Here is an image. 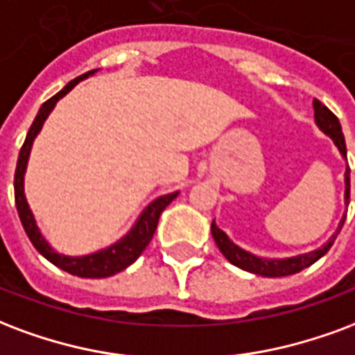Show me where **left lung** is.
<instances>
[{
    "mask_svg": "<svg viewBox=\"0 0 355 355\" xmlns=\"http://www.w3.org/2000/svg\"><path fill=\"white\" fill-rule=\"evenodd\" d=\"M314 105V120H316V124L320 130L324 131L325 135H329V137L335 141L337 144V148L340 150V154L346 157V143H345V135H343V128H340V122H338V118L333 114L327 107H325L322 101H318L314 99L312 101ZM345 180H346V191H345V199L346 205L350 203V167L346 169L345 173ZM346 214L340 220V224H338L337 233L333 235L327 243L322 246V248H318L314 252H309V254H301V256H295V258H286V259H265V258H258V256H254L250 252L243 250V248H239L237 244H233L227 239L224 231L220 230L214 222L211 224V231H212V237H214V243L218 244V248L220 252L224 254L225 259L233 263L239 269H244V271L254 272V275H261V277H288V275H295V272L303 271L306 267H311L314 261L322 258L324 254L329 252V248L335 243V239H337L338 231L343 230V225H345Z\"/></svg>",
    "mask_w": 355,
    "mask_h": 355,
    "instance_id": "obj_1",
    "label": "left lung"
}]
</instances>
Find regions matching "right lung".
<instances>
[{
  "mask_svg": "<svg viewBox=\"0 0 355 355\" xmlns=\"http://www.w3.org/2000/svg\"><path fill=\"white\" fill-rule=\"evenodd\" d=\"M96 69L84 73L80 77H77L75 80H71L64 90L58 92L56 96H52L49 101H44L43 107L39 109L37 116L33 120L28 135H26V141H24L22 148H20V154H18L17 162V171H15V203H17L18 216H20V222L24 225V231L26 235L30 237L31 244L35 246V250L49 259L51 263H54L60 269H64L69 275H75V277L83 278H107L116 275V272L124 271L125 267H130L135 259L143 254V250L148 246V243L154 237V231L157 227V220H159V214L164 212V209L167 205L177 198L178 191L175 193H167V196H162L157 198L156 201H152L146 209L143 211V214L139 216L137 224L131 227V231L125 235L124 239H120L116 244H112L105 250H99L96 254H90V256H83V258H69V256H62L54 252V248H51V244L46 243L39 231L37 224H35V218L31 214L30 207H28V201H26V196H24V173H26V165H28V157H30L31 144H33V139L37 137V133L43 128L44 120L51 114V111L54 109L58 99L67 94V92L83 78L94 75Z\"/></svg>",
  "mask_w": 355,
  "mask_h": 355,
  "instance_id": "add662e5",
  "label": "right lung"
}]
</instances>
